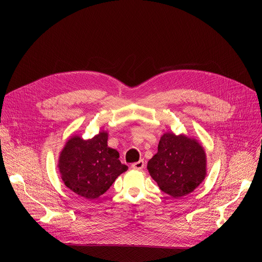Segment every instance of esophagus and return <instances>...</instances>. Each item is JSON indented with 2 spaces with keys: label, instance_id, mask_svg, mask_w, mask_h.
<instances>
[{
  "label": "esophagus",
  "instance_id": "1",
  "mask_svg": "<svg viewBox=\"0 0 262 262\" xmlns=\"http://www.w3.org/2000/svg\"><path fill=\"white\" fill-rule=\"evenodd\" d=\"M139 154H140V153H139ZM140 155H141V154H140ZM132 167H133L134 169H142V168L144 167V161H143V159L140 158L138 161H136V162L132 163Z\"/></svg>",
  "mask_w": 262,
  "mask_h": 262
}]
</instances>
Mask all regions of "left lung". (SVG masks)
Wrapping results in <instances>:
<instances>
[{"label": "left lung", "mask_w": 262, "mask_h": 262, "mask_svg": "<svg viewBox=\"0 0 262 262\" xmlns=\"http://www.w3.org/2000/svg\"><path fill=\"white\" fill-rule=\"evenodd\" d=\"M107 140V133L100 132L92 139L75 136L66 143L58 168L64 185L76 194L98 199L127 171V166L119 160L118 150L110 148Z\"/></svg>", "instance_id": "obj_1"}]
</instances>
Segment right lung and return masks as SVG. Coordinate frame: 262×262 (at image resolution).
I'll list each match as a JSON object with an SVG mask.
<instances>
[{
	"label": "right lung",
	"instance_id": "right-lung-1",
	"mask_svg": "<svg viewBox=\"0 0 262 262\" xmlns=\"http://www.w3.org/2000/svg\"><path fill=\"white\" fill-rule=\"evenodd\" d=\"M147 170L164 193L181 198L203 182L206 155L195 140L167 133L161 137L157 154L147 162Z\"/></svg>",
	"mask_w": 262,
	"mask_h": 262
}]
</instances>
